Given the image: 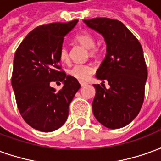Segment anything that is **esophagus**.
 Wrapping results in <instances>:
<instances>
[{
	"instance_id": "1",
	"label": "esophagus",
	"mask_w": 161,
	"mask_h": 161,
	"mask_svg": "<svg viewBox=\"0 0 161 161\" xmlns=\"http://www.w3.org/2000/svg\"><path fill=\"white\" fill-rule=\"evenodd\" d=\"M80 84L82 87H84V86H85L87 84V83H85V82H80Z\"/></svg>"
}]
</instances>
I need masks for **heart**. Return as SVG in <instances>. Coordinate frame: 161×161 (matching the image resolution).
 Masks as SVG:
<instances>
[{
    "label": "heart",
    "instance_id": "obj_1",
    "mask_svg": "<svg viewBox=\"0 0 161 161\" xmlns=\"http://www.w3.org/2000/svg\"><path fill=\"white\" fill-rule=\"evenodd\" d=\"M75 40L80 45L89 49V53L91 56L97 55L100 49L99 47L95 46L96 40L93 34L89 32H82L77 33L75 36ZM59 58L62 62L67 63L69 62V52L66 46H63L60 48ZM95 67L91 64H75L70 70V75L71 77L77 78L80 81H84L94 72Z\"/></svg>",
    "mask_w": 161,
    "mask_h": 161
}]
</instances>
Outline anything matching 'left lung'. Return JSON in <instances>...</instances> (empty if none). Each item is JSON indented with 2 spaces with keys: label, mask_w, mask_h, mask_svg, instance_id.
Returning a JSON list of instances; mask_svg holds the SVG:
<instances>
[{
  "label": "left lung",
  "mask_w": 161,
  "mask_h": 161,
  "mask_svg": "<svg viewBox=\"0 0 161 161\" xmlns=\"http://www.w3.org/2000/svg\"><path fill=\"white\" fill-rule=\"evenodd\" d=\"M91 29L101 33L107 53L96 73L97 79L108 82L109 89L94 84L92 103L95 117L108 128H120L137 116L144 101L147 69L141 44L117 19H84Z\"/></svg>",
  "instance_id": "1"
}]
</instances>
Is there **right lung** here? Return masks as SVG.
<instances>
[{
	"instance_id": "add662e5",
	"label": "right lung",
	"mask_w": 161,
	"mask_h": 161,
	"mask_svg": "<svg viewBox=\"0 0 161 161\" xmlns=\"http://www.w3.org/2000/svg\"><path fill=\"white\" fill-rule=\"evenodd\" d=\"M77 21L38 26L16 50L12 74L16 103L25 121L39 131H54L66 121L69 105L81 87L77 78L67 76L59 65L64 36ZM57 80L64 84L58 92L49 86Z\"/></svg>"
}]
</instances>
